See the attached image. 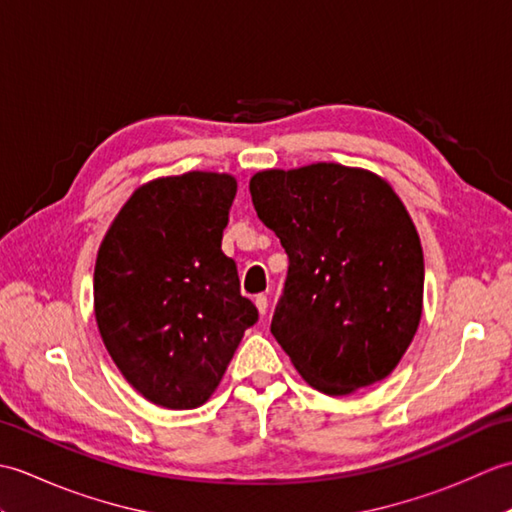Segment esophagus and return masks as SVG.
<instances>
[{"label":"esophagus","instance_id":"34e87169","mask_svg":"<svg viewBox=\"0 0 512 512\" xmlns=\"http://www.w3.org/2000/svg\"><path fill=\"white\" fill-rule=\"evenodd\" d=\"M255 306L259 310V314H262V317H264V314L268 312V297L266 295H257L255 297Z\"/></svg>","mask_w":512,"mask_h":512}]
</instances>
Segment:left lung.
Segmentation results:
<instances>
[{
  "label": "left lung",
  "instance_id": "left-lung-1",
  "mask_svg": "<svg viewBox=\"0 0 512 512\" xmlns=\"http://www.w3.org/2000/svg\"><path fill=\"white\" fill-rule=\"evenodd\" d=\"M255 211L288 253L270 332L303 380L328 396L387 378L422 317L416 226L372 171L317 162L250 178Z\"/></svg>",
  "mask_w": 512,
  "mask_h": 512
}]
</instances>
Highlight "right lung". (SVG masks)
Here are the masks:
<instances>
[{
  "label": "right lung",
  "mask_w": 512,
  "mask_h": 512,
  "mask_svg": "<svg viewBox=\"0 0 512 512\" xmlns=\"http://www.w3.org/2000/svg\"><path fill=\"white\" fill-rule=\"evenodd\" d=\"M237 193L228 173L189 171L138 187L94 268V317L138 394L167 409L211 398L257 321L222 233Z\"/></svg>",
  "instance_id": "1"
}]
</instances>
